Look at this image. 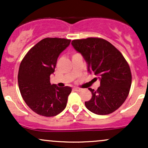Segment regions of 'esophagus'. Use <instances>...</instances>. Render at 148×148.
Segmentation results:
<instances>
[{"mask_svg":"<svg viewBox=\"0 0 148 148\" xmlns=\"http://www.w3.org/2000/svg\"><path fill=\"white\" fill-rule=\"evenodd\" d=\"M74 90L76 92H81V91L83 90L82 88H74Z\"/></svg>","mask_w":148,"mask_h":148,"instance_id":"34e87169","label":"esophagus"}]
</instances>
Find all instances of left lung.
I'll list each match as a JSON object with an SVG mask.
<instances>
[{
    "mask_svg": "<svg viewBox=\"0 0 148 148\" xmlns=\"http://www.w3.org/2000/svg\"><path fill=\"white\" fill-rule=\"evenodd\" d=\"M72 45L84 57L88 72L100 81L97 90L88 88L92 98L85 102L86 108L101 115L116 111L126 100L132 85L130 66L123 54L110 42L97 37L73 40Z\"/></svg>",
    "mask_w": 148,
    "mask_h": 148,
    "instance_id": "left-lung-1",
    "label": "left lung"
}]
</instances>
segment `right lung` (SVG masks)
<instances>
[{
    "label": "right lung",
    "instance_id": "obj_1",
    "mask_svg": "<svg viewBox=\"0 0 148 148\" xmlns=\"http://www.w3.org/2000/svg\"><path fill=\"white\" fill-rule=\"evenodd\" d=\"M70 42L57 37L43 39L30 49L20 64V92L28 107L37 114L55 116L67 106L72 88L51 85L50 76L55 71L58 58Z\"/></svg>",
    "mask_w": 148,
    "mask_h": 148
}]
</instances>
